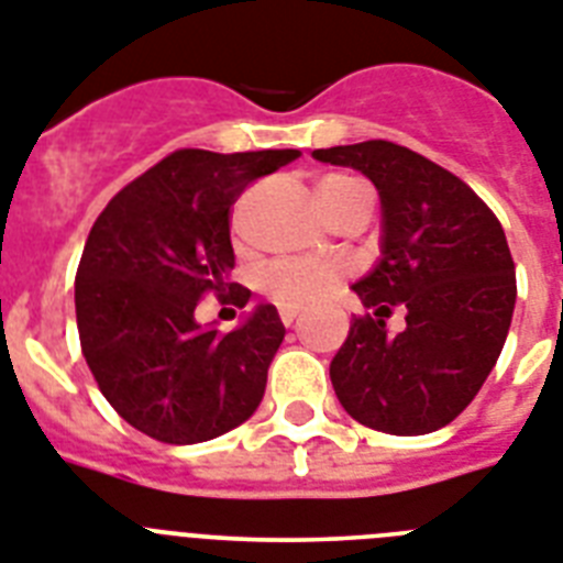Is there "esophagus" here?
I'll return each instance as SVG.
<instances>
[{"label": "esophagus", "instance_id": "1", "mask_svg": "<svg viewBox=\"0 0 563 563\" xmlns=\"http://www.w3.org/2000/svg\"><path fill=\"white\" fill-rule=\"evenodd\" d=\"M297 314H300V306H280V321L286 327H291L297 321Z\"/></svg>", "mask_w": 563, "mask_h": 563}]
</instances>
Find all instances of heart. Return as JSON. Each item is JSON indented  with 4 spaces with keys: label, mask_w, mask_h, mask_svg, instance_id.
Segmentation results:
<instances>
[{
    "label": "heart",
    "mask_w": 563,
    "mask_h": 563,
    "mask_svg": "<svg viewBox=\"0 0 563 563\" xmlns=\"http://www.w3.org/2000/svg\"><path fill=\"white\" fill-rule=\"evenodd\" d=\"M358 185V178L323 176L318 185V199L344 194ZM338 280H341V268L329 263H277L263 274V289L283 306H306L332 295Z\"/></svg>",
    "instance_id": "obj_1"
}]
</instances>
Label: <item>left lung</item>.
I'll use <instances>...</instances> for the list:
<instances>
[{
    "mask_svg": "<svg viewBox=\"0 0 563 563\" xmlns=\"http://www.w3.org/2000/svg\"><path fill=\"white\" fill-rule=\"evenodd\" d=\"M312 158L364 173L382 199V254L353 283L376 318H353L329 364L338 401L373 431H440L477 396L509 335L518 286L504 228L454 173L390 141ZM390 305L406 309L399 336L384 327Z\"/></svg>",
    "mask_w": 563,
    "mask_h": 563,
    "instance_id": "8db88e82",
    "label": "left lung"
}]
</instances>
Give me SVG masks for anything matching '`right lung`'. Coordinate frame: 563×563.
<instances>
[{"instance_id":"obj_1","label":"right lung","mask_w":563,"mask_h":563,"mask_svg":"<svg viewBox=\"0 0 563 563\" xmlns=\"http://www.w3.org/2000/svg\"><path fill=\"white\" fill-rule=\"evenodd\" d=\"M300 150H178L126 185L86 240L75 280L77 332L100 393L158 442L196 445L234 431L263 401L286 327L257 303L231 332L202 327L196 303L228 291L234 245L228 210Z\"/></svg>"}]
</instances>
